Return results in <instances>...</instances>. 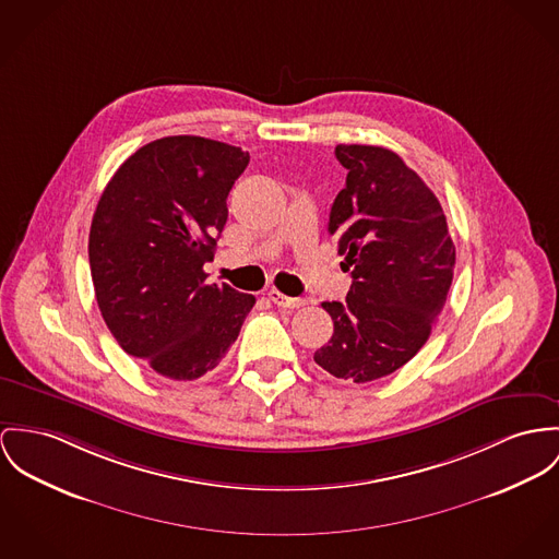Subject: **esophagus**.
<instances>
[{"label":"esophagus","mask_w":559,"mask_h":559,"mask_svg":"<svg viewBox=\"0 0 559 559\" xmlns=\"http://www.w3.org/2000/svg\"><path fill=\"white\" fill-rule=\"evenodd\" d=\"M267 298L274 301L276 306H283V308H301V306L306 304V300H301V298H289V296L276 292V289H272V292L267 294Z\"/></svg>","instance_id":"34e87169"}]
</instances>
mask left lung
Returning a JSON list of instances; mask_svg holds the SVG:
<instances>
[{
	"label": "left lung",
	"instance_id": "1",
	"mask_svg": "<svg viewBox=\"0 0 559 559\" xmlns=\"http://www.w3.org/2000/svg\"><path fill=\"white\" fill-rule=\"evenodd\" d=\"M346 185L328 231L353 283L323 301L334 321L314 361L336 379L370 383L402 368L430 338L453 281L455 245L430 187L383 146L338 144Z\"/></svg>",
	"mask_w": 559,
	"mask_h": 559
}]
</instances>
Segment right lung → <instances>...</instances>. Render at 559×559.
Masks as SVG:
<instances>
[{
	"mask_svg": "<svg viewBox=\"0 0 559 559\" xmlns=\"http://www.w3.org/2000/svg\"><path fill=\"white\" fill-rule=\"evenodd\" d=\"M249 153L200 135L138 148L106 185L88 231L102 317L121 344L173 381L211 372L236 343L255 298L206 285L227 195Z\"/></svg>",
	"mask_w": 559,
	"mask_h": 559,
	"instance_id": "right-lung-1",
	"label": "right lung"
}]
</instances>
